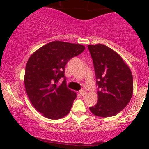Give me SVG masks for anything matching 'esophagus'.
Here are the masks:
<instances>
[{
	"mask_svg": "<svg viewBox=\"0 0 149 149\" xmlns=\"http://www.w3.org/2000/svg\"><path fill=\"white\" fill-rule=\"evenodd\" d=\"M79 94H80L81 96H85L86 94V91L85 90L82 89L81 90V91H79Z\"/></svg>",
	"mask_w": 149,
	"mask_h": 149,
	"instance_id": "obj_1",
	"label": "esophagus"
}]
</instances>
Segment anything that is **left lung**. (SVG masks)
<instances>
[{
  "mask_svg": "<svg viewBox=\"0 0 149 149\" xmlns=\"http://www.w3.org/2000/svg\"><path fill=\"white\" fill-rule=\"evenodd\" d=\"M98 86V102L89 109L94 115L112 117L123 110L133 92V75L120 55L102 44L88 45Z\"/></svg>",
  "mask_w": 149,
  "mask_h": 149,
  "instance_id": "1",
  "label": "left lung"
}]
</instances>
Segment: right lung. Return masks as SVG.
Listing matches in <instances>:
<instances>
[{"instance_id":"1","label":"right lung","mask_w":149,"mask_h":149,"mask_svg":"<svg viewBox=\"0 0 149 149\" xmlns=\"http://www.w3.org/2000/svg\"><path fill=\"white\" fill-rule=\"evenodd\" d=\"M85 49L80 44L53 41L39 48L29 58L24 74L25 89L34 107L51 120L70 112L76 93L67 88L65 66ZM64 77V81L59 83Z\"/></svg>"}]
</instances>
